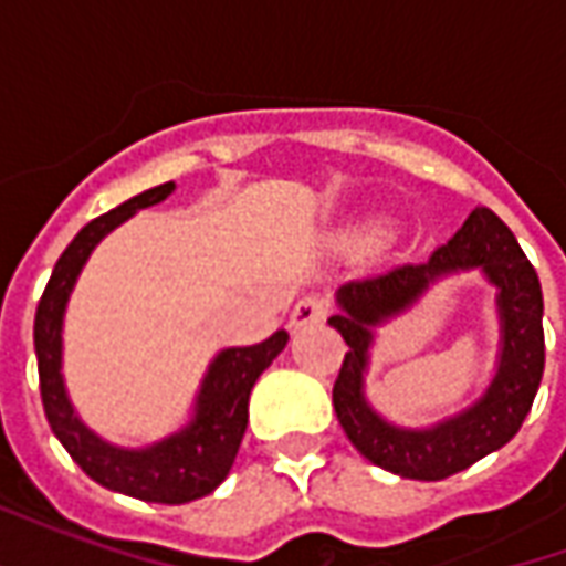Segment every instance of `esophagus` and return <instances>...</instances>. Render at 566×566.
I'll use <instances>...</instances> for the list:
<instances>
[{"mask_svg":"<svg viewBox=\"0 0 566 566\" xmlns=\"http://www.w3.org/2000/svg\"><path fill=\"white\" fill-rule=\"evenodd\" d=\"M327 312H331V303L318 294H308L303 296L300 303L291 312V327H312V324H321V321L327 318Z\"/></svg>","mask_w":566,"mask_h":566,"instance_id":"obj_1","label":"esophagus"}]
</instances>
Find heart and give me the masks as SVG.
I'll return each instance as SVG.
<instances>
[{
	"label": "heart",
	"mask_w": 566,
	"mask_h": 566,
	"mask_svg": "<svg viewBox=\"0 0 566 566\" xmlns=\"http://www.w3.org/2000/svg\"><path fill=\"white\" fill-rule=\"evenodd\" d=\"M381 235V227H364L360 233H355L357 245H369V242H376Z\"/></svg>",
	"instance_id": "heart-1"
}]
</instances>
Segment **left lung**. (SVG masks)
I'll use <instances>...</instances> for the list:
<instances>
[{
  "label": "left lung",
  "instance_id": "obj_1",
  "mask_svg": "<svg viewBox=\"0 0 566 566\" xmlns=\"http://www.w3.org/2000/svg\"><path fill=\"white\" fill-rule=\"evenodd\" d=\"M470 269H479L499 287L501 352L495 379L475 405L437 426L397 428L385 422L363 394V373L375 338L371 327L415 305L439 277ZM336 303L339 312L331 327L343 333L348 352L333 385V409L345 437L367 461L403 479L439 482L503 449L518 433L546 367L543 291L518 239L494 211L485 206L470 211L461 230L427 263H406L343 284Z\"/></svg>",
  "mask_w": 566,
  "mask_h": 566
}]
</instances>
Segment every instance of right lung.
I'll list each match as a JSON object with an SVG mask.
<instances>
[{"mask_svg":"<svg viewBox=\"0 0 566 566\" xmlns=\"http://www.w3.org/2000/svg\"><path fill=\"white\" fill-rule=\"evenodd\" d=\"M172 190L175 181H166L93 218L56 260L51 282L35 308L32 331L44 416L54 437L93 482L148 503H190L211 494L230 475L239 442L245 437L251 388L287 345V333L279 331L258 345L218 352L199 385L193 418L181 430H175L160 442H150L145 449L112 446L81 421L63 381V315L72 287L78 282L91 251L105 235L139 209L163 202Z\"/></svg>","mask_w":566,"mask_h":566,"instance_id":"1","label":"right lung"}]
</instances>
